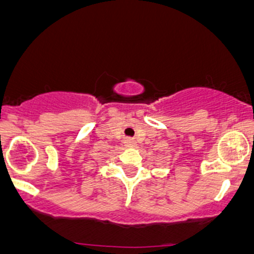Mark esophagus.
<instances>
[{"mask_svg":"<svg viewBox=\"0 0 254 254\" xmlns=\"http://www.w3.org/2000/svg\"><path fill=\"white\" fill-rule=\"evenodd\" d=\"M124 143L127 148H135L137 145V142L133 138H127V139H125Z\"/></svg>","mask_w":254,"mask_h":254,"instance_id":"1","label":"esophagus"}]
</instances>
